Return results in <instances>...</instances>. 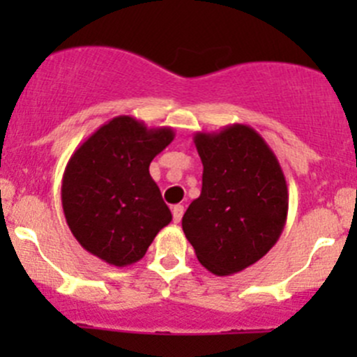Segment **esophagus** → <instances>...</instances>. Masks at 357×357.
<instances>
[{
	"label": "esophagus",
	"mask_w": 357,
	"mask_h": 357,
	"mask_svg": "<svg viewBox=\"0 0 357 357\" xmlns=\"http://www.w3.org/2000/svg\"><path fill=\"white\" fill-rule=\"evenodd\" d=\"M183 212H185V207H183V205H174V207H172V221L176 222V225H178L179 221H181V218H183Z\"/></svg>",
	"instance_id": "esophagus-1"
}]
</instances>
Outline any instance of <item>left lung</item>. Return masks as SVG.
Segmentation results:
<instances>
[{
	"label": "left lung",
	"instance_id": "left-lung-1",
	"mask_svg": "<svg viewBox=\"0 0 357 357\" xmlns=\"http://www.w3.org/2000/svg\"><path fill=\"white\" fill-rule=\"evenodd\" d=\"M204 172L202 192L183 215V231L204 268L235 275L278 242L289 188L278 158L250 126L193 136Z\"/></svg>",
	"mask_w": 357,
	"mask_h": 357
}]
</instances>
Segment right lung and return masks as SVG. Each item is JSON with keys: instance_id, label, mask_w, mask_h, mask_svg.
Here are the masks:
<instances>
[{"instance_id": "add662e5", "label": "right lung", "mask_w": 357, "mask_h": 357, "mask_svg": "<svg viewBox=\"0 0 357 357\" xmlns=\"http://www.w3.org/2000/svg\"><path fill=\"white\" fill-rule=\"evenodd\" d=\"M174 139L172 128H146L119 115L68 158L62 207L72 235L107 264H135L172 214L150 176V162Z\"/></svg>"}]
</instances>
